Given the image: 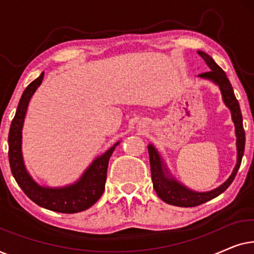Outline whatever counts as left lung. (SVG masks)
I'll return each mask as SVG.
<instances>
[{"label":"left lung","instance_id":"left-lung-1","mask_svg":"<svg viewBox=\"0 0 254 254\" xmlns=\"http://www.w3.org/2000/svg\"><path fill=\"white\" fill-rule=\"evenodd\" d=\"M197 54L206 61L207 65L210 68L209 71L202 72V74L199 75V77L210 79L211 82H214L215 84L220 86L223 102L231 111L232 121H234L235 124L236 136H237V142H236V144H237V164H236L234 171H232L231 176L229 177L227 182L222 184L221 186H218L217 189L209 190V192H195V190L187 189L186 186L182 185V184L177 182L173 177L170 176L161 155L158 154V151L156 150L154 145L149 144L148 151L149 158H150L151 179L152 184H154V189L156 190V193H157V195L161 197L164 202L177 207L199 206V204L207 202V201L214 199V197L220 195L221 193H223L224 190L231 185L236 175H237V171L242 163L243 155H244L245 148V131L244 127H243V117L241 112V107H239L238 100L236 99L234 89H232L230 81L228 79L223 69L213 60V58L201 51L197 52Z\"/></svg>","mask_w":254,"mask_h":254}]
</instances>
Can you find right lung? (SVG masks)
Listing matches in <instances>:
<instances>
[{"label":"right lung","instance_id":"1","mask_svg":"<svg viewBox=\"0 0 254 254\" xmlns=\"http://www.w3.org/2000/svg\"><path fill=\"white\" fill-rule=\"evenodd\" d=\"M44 78V71L24 90L15 118L9 130V163L12 176L27 197L38 206L58 213L74 214L88 209L95 204L105 190L107 166L111 155L119 142L111 147L105 154L97 157L85 170L81 178L72 185L64 187H44L32 179L24 165L22 155V129L31 97L36 92Z\"/></svg>","mask_w":254,"mask_h":254}]
</instances>
